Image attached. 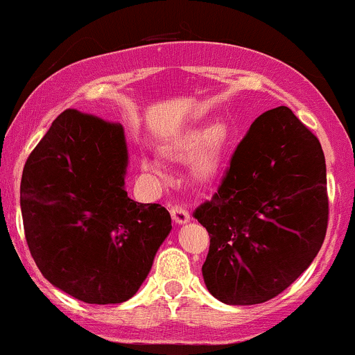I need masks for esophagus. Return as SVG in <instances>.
Masks as SVG:
<instances>
[{"label": "esophagus", "instance_id": "esophagus-1", "mask_svg": "<svg viewBox=\"0 0 355 355\" xmlns=\"http://www.w3.org/2000/svg\"><path fill=\"white\" fill-rule=\"evenodd\" d=\"M171 216H173L174 222L179 223V225L188 223L189 218H191V216H189L188 209H186L184 207H179V205H176V207L171 208Z\"/></svg>", "mask_w": 355, "mask_h": 355}]
</instances>
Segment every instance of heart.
<instances>
[{"instance_id": "heart-1", "label": "heart", "mask_w": 355, "mask_h": 355, "mask_svg": "<svg viewBox=\"0 0 355 355\" xmlns=\"http://www.w3.org/2000/svg\"><path fill=\"white\" fill-rule=\"evenodd\" d=\"M228 142V128L225 123H215L208 130H196L189 133L184 140L173 150L174 157L188 159L194 152L201 148V154L198 155L194 164V173L198 178L209 179L215 176L220 169L222 155ZM144 169L148 173L161 174L162 169L157 162L152 159H144Z\"/></svg>"}]
</instances>
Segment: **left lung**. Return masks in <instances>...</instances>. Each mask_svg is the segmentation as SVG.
Here are the masks:
<instances>
[{
    "mask_svg": "<svg viewBox=\"0 0 355 355\" xmlns=\"http://www.w3.org/2000/svg\"><path fill=\"white\" fill-rule=\"evenodd\" d=\"M209 234L203 279L227 304L272 300L308 269L329 223L325 155L288 106L262 113L211 200L193 213Z\"/></svg>",
    "mask_w": 355,
    "mask_h": 355,
    "instance_id": "8db88e82",
    "label": "left lung"
}]
</instances>
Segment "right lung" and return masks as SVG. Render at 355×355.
<instances>
[{"label":"right lung","mask_w":355,"mask_h":355,"mask_svg":"<svg viewBox=\"0 0 355 355\" xmlns=\"http://www.w3.org/2000/svg\"><path fill=\"white\" fill-rule=\"evenodd\" d=\"M120 123L66 110L26 159L20 186L25 239L45 279L91 304L123 303L146 281L171 215L125 191Z\"/></svg>","instance_id":"obj_1"}]
</instances>
